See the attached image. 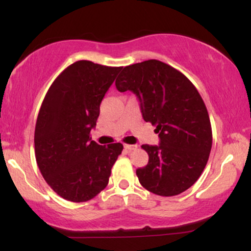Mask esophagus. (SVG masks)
I'll use <instances>...</instances> for the list:
<instances>
[{"label":"esophagus","mask_w":251,"mask_h":251,"mask_svg":"<svg viewBox=\"0 0 251 251\" xmlns=\"http://www.w3.org/2000/svg\"><path fill=\"white\" fill-rule=\"evenodd\" d=\"M125 149H126V151H133V150L137 149V146H136V145H129V144H126Z\"/></svg>","instance_id":"1"}]
</instances>
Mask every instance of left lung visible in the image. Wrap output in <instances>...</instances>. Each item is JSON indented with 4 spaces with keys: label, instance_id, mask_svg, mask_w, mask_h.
<instances>
[{
    "label": "left lung",
    "instance_id": "obj_1",
    "mask_svg": "<svg viewBox=\"0 0 251 251\" xmlns=\"http://www.w3.org/2000/svg\"><path fill=\"white\" fill-rule=\"evenodd\" d=\"M115 85L138 97L144 120L160 137V145L142 146L149 163L136 170L139 183L161 197L183 193L201 176L212 145L210 119L197 88L156 59L126 66Z\"/></svg>",
    "mask_w": 251,
    "mask_h": 251
}]
</instances>
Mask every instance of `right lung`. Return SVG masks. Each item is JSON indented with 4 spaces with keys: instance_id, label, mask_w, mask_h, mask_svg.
Returning a JSON list of instances; mask_svg holds the SVG:
<instances>
[{
    "instance_id": "obj_1",
    "label": "right lung",
    "mask_w": 251,
    "mask_h": 251,
    "mask_svg": "<svg viewBox=\"0 0 251 251\" xmlns=\"http://www.w3.org/2000/svg\"><path fill=\"white\" fill-rule=\"evenodd\" d=\"M122 67L75 61L58 75L37 115L36 163L48 185L65 200L85 202L107 186L121 143L91 140L100 102Z\"/></svg>"
}]
</instances>
